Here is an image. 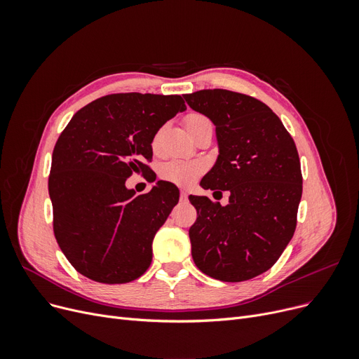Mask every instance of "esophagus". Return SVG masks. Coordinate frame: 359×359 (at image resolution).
I'll list each match as a JSON object with an SVG mask.
<instances>
[{
    "label": "esophagus",
    "mask_w": 359,
    "mask_h": 359,
    "mask_svg": "<svg viewBox=\"0 0 359 359\" xmlns=\"http://www.w3.org/2000/svg\"><path fill=\"white\" fill-rule=\"evenodd\" d=\"M187 199V192L186 191H182L180 192V201H186Z\"/></svg>",
    "instance_id": "obj_1"
}]
</instances>
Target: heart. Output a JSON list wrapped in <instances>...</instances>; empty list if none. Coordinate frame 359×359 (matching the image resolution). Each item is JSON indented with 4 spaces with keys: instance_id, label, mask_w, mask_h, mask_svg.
<instances>
[{
    "instance_id": "heart-1",
    "label": "heart",
    "mask_w": 359,
    "mask_h": 359,
    "mask_svg": "<svg viewBox=\"0 0 359 359\" xmlns=\"http://www.w3.org/2000/svg\"><path fill=\"white\" fill-rule=\"evenodd\" d=\"M208 121L201 113H191L184 118V126L186 130H191L192 128H195L196 125ZM157 141H158V134L153 141V147H157ZM202 173V164L196 163V161H183V160H172L167 161L163 164L161 170H160V176L167 180L172 182L176 184H189L192 183L199 175Z\"/></svg>"
}]
</instances>
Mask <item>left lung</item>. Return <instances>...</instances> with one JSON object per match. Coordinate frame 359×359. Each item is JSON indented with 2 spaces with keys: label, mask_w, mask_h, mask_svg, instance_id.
I'll use <instances>...</instances> for the list:
<instances>
[{
  "label": "left lung",
  "mask_w": 359,
  "mask_h": 359,
  "mask_svg": "<svg viewBox=\"0 0 359 359\" xmlns=\"http://www.w3.org/2000/svg\"><path fill=\"white\" fill-rule=\"evenodd\" d=\"M183 97L217 130L219 156L201 184L230 194L225 206L189 196L198 214L189 230L194 262L224 282L252 279L275 265L297 227L303 175L295 142L275 113L248 94L214 88Z\"/></svg>",
  "instance_id": "8db88e82"
}]
</instances>
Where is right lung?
I'll return each mask as SVG.
<instances>
[{"label":"right lung","mask_w":359,"mask_h":359,"mask_svg":"<svg viewBox=\"0 0 359 359\" xmlns=\"http://www.w3.org/2000/svg\"><path fill=\"white\" fill-rule=\"evenodd\" d=\"M186 109L177 94L116 93L75 113L52 153L48 180L53 234L74 269L102 284H126L153 260V238L179 202L157 182L137 195L125 182L153 179L148 163L157 130Z\"/></svg>","instance_id":"1"}]
</instances>
